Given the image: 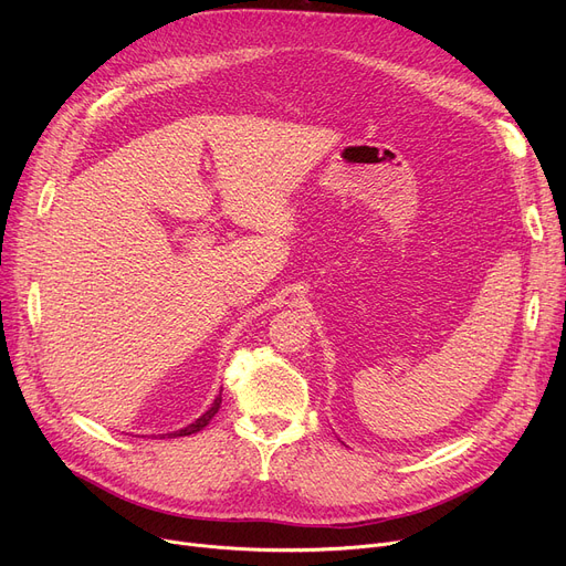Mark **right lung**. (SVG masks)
I'll use <instances>...</instances> for the list:
<instances>
[{"instance_id":"right-lung-1","label":"right lung","mask_w":566,"mask_h":566,"mask_svg":"<svg viewBox=\"0 0 566 566\" xmlns=\"http://www.w3.org/2000/svg\"><path fill=\"white\" fill-rule=\"evenodd\" d=\"M220 403H222V395H218L216 397V401H213V406L211 408H208L203 415H201V418L199 420H195L192 424H188L186 429H181V431H174V433H165L167 438H176V436H190V433H197V431H201L208 422H211L213 420V415L220 410ZM163 436V438H165Z\"/></svg>"}]
</instances>
